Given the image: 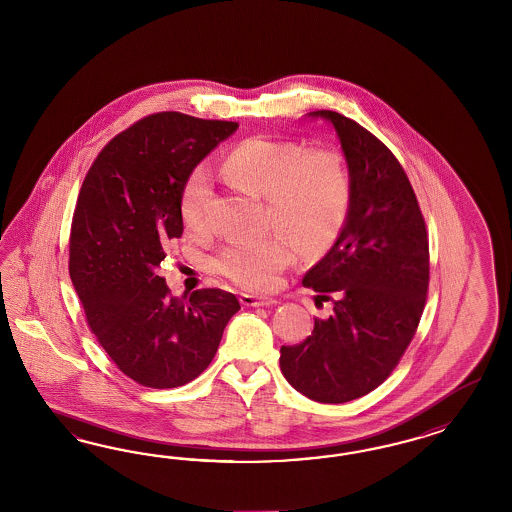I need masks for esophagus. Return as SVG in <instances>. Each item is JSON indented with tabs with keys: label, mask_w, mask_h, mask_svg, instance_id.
I'll list each match as a JSON object with an SVG mask.
<instances>
[{
	"label": "esophagus",
	"mask_w": 512,
	"mask_h": 512,
	"mask_svg": "<svg viewBox=\"0 0 512 512\" xmlns=\"http://www.w3.org/2000/svg\"><path fill=\"white\" fill-rule=\"evenodd\" d=\"M240 302H242V306H249V308H263V306H274V304H278V300H274V298L246 295V293L240 295Z\"/></svg>",
	"instance_id": "esophagus-1"
}]
</instances>
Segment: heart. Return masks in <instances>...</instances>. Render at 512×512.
I'll list each match as a JSON object with an SVG mask.
<instances>
[{"instance_id":"b5f03b06","label":"heart","mask_w":512,"mask_h":512,"mask_svg":"<svg viewBox=\"0 0 512 512\" xmlns=\"http://www.w3.org/2000/svg\"><path fill=\"white\" fill-rule=\"evenodd\" d=\"M229 186L263 197L266 223L276 233L236 238L217 253V272L251 291L278 287L283 270L296 261V248L317 259L338 240L351 208V174L338 152L306 150L295 140L251 137L236 144L219 165ZM212 197L208 172L187 176L180 195V217L187 231L206 227Z\"/></svg>"}]
</instances>
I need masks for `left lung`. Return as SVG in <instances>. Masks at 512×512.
<instances>
[{
	"label": "left lung",
	"mask_w": 512,
	"mask_h": 512,
	"mask_svg": "<svg viewBox=\"0 0 512 512\" xmlns=\"http://www.w3.org/2000/svg\"><path fill=\"white\" fill-rule=\"evenodd\" d=\"M310 116L334 125L353 195L336 244L302 279L332 302V315L315 319L306 340L283 345L279 366L311 400L345 403L387 379L419 328L430 283L428 231L407 174L381 140L340 112Z\"/></svg>",
	"instance_id": "8db88e82"
}]
</instances>
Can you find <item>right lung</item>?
I'll return each instance as SVG.
<instances>
[{"mask_svg":"<svg viewBox=\"0 0 512 512\" xmlns=\"http://www.w3.org/2000/svg\"><path fill=\"white\" fill-rule=\"evenodd\" d=\"M238 124L157 112L129 125L86 174L69 236V276L99 345L142 387L176 388L216 355L240 302L221 289L174 298L157 276L184 233L187 176Z\"/></svg>","mask_w":512,"mask_h":512,"instance_id":"obj_1","label":"right lung"}]
</instances>
